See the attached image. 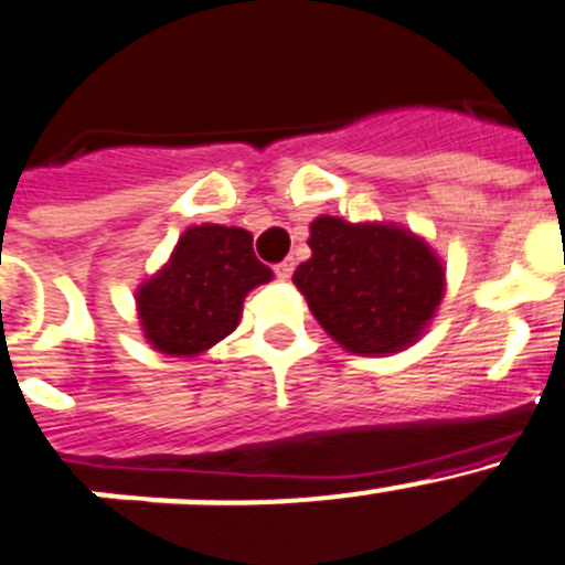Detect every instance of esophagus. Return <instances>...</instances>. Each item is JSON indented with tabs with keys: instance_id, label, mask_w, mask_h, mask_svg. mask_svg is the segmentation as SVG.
<instances>
[{
	"instance_id": "obj_1",
	"label": "esophagus",
	"mask_w": 565,
	"mask_h": 565,
	"mask_svg": "<svg viewBox=\"0 0 565 565\" xmlns=\"http://www.w3.org/2000/svg\"><path fill=\"white\" fill-rule=\"evenodd\" d=\"M292 270H295V262H292V258H284L281 264H276V278H281V281H287V278L292 276Z\"/></svg>"
}]
</instances>
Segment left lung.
I'll use <instances>...</instances> for the list:
<instances>
[{"label":"left lung","mask_w":565,"mask_h":565,"mask_svg":"<svg viewBox=\"0 0 565 565\" xmlns=\"http://www.w3.org/2000/svg\"><path fill=\"white\" fill-rule=\"evenodd\" d=\"M309 247L312 258L292 281L345 352H403L439 309L445 264L405 227L318 216L309 225Z\"/></svg>","instance_id":"1"}]
</instances>
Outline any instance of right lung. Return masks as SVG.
Listing matches in <instances>:
<instances>
[{
    "label": "right lung",
    "mask_w": 565,
    "mask_h": 565,
    "mask_svg": "<svg viewBox=\"0 0 565 565\" xmlns=\"http://www.w3.org/2000/svg\"><path fill=\"white\" fill-rule=\"evenodd\" d=\"M270 278L273 270L256 258L247 231L188 227L169 264L137 287L146 340L171 358H196L238 327L245 295Z\"/></svg>",
    "instance_id": "add662e5"
}]
</instances>
